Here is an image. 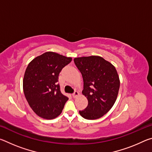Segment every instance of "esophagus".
Segmentation results:
<instances>
[{
  "instance_id": "esophagus-1",
  "label": "esophagus",
  "mask_w": 152,
  "mask_h": 152,
  "mask_svg": "<svg viewBox=\"0 0 152 152\" xmlns=\"http://www.w3.org/2000/svg\"><path fill=\"white\" fill-rule=\"evenodd\" d=\"M78 95H79V93H78V92H77V91H75V92H74V93L72 94V96H73V97H74V98H75V97H76V96H78Z\"/></svg>"
}]
</instances>
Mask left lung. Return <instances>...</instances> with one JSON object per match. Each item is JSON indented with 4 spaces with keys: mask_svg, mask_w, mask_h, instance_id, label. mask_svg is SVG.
Returning <instances> with one entry per match:
<instances>
[{
    "mask_svg": "<svg viewBox=\"0 0 152 152\" xmlns=\"http://www.w3.org/2000/svg\"><path fill=\"white\" fill-rule=\"evenodd\" d=\"M74 64L83 78L82 94L88 99V106L80 110L86 119H99L111 109L116 101L120 81L113 64L100 56L76 58Z\"/></svg>",
    "mask_w": 152,
    "mask_h": 152,
    "instance_id": "obj_1",
    "label": "left lung"
}]
</instances>
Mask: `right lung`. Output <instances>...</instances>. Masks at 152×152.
<instances>
[{
    "label": "right lung",
    "mask_w": 152,
    "mask_h": 152,
    "mask_svg": "<svg viewBox=\"0 0 152 152\" xmlns=\"http://www.w3.org/2000/svg\"><path fill=\"white\" fill-rule=\"evenodd\" d=\"M71 58L48 51L31 61L25 70L23 92L30 107L38 116L52 119L61 114L68 98L60 91L58 76Z\"/></svg>",
    "instance_id": "add662e5"
}]
</instances>
